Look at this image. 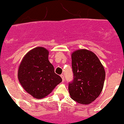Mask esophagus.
Returning <instances> with one entry per match:
<instances>
[{"label":"esophagus","mask_w":124,"mask_h":124,"mask_svg":"<svg viewBox=\"0 0 124 124\" xmlns=\"http://www.w3.org/2000/svg\"><path fill=\"white\" fill-rule=\"evenodd\" d=\"M61 77L62 78V82H64V75H63V74H62V75H61Z\"/></svg>","instance_id":"34e87169"}]
</instances>
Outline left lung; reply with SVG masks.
Wrapping results in <instances>:
<instances>
[{
    "instance_id": "obj_1",
    "label": "left lung",
    "mask_w": 124,
    "mask_h": 124,
    "mask_svg": "<svg viewBox=\"0 0 124 124\" xmlns=\"http://www.w3.org/2000/svg\"><path fill=\"white\" fill-rule=\"evenodd\" d=\"M74 79L69 84L70 96L78 103L88 105L101 93L105 79V71L93 52L79 49L72 52Z\"/></svg>"
}]
</instances>
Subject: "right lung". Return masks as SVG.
Segmentation results:
<instances>
[{
	"mask_svg": "<svg viewBox=\"0 0 124 124\" xmlns=\"http://www.w3.org/2000/svg\"><path fill=\"white\" fill-rule=\"evenodd\" d=\"M49 53L43 47L34 48L27 52L19 66L18 80L25 90L35 99L45 98L62 82L49 62Z\"/></svg>",
	"mask_w": 124,
	"mask_h": 124,
	"instance_id": "right-lung-1",
	"label": "right lung"
}]
</instances>
